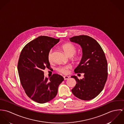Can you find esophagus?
I'll return each instance as SVG.
<instances>
[{
    "mask_svg": "<svg viewBox=\"0 0 124 124\" xmlns=\"http://www.w3.org/2000/svg\"><path fill=\"white\" fill-rule=\"evenodd\" d=\"M69 77L68 76H64V80H67V79H69Z\"/></svg>",
    "mask_w": 124,
    "mask_h": 124,
    "instance_id": "1",
    "label": "esophagus"
}]
</instances>
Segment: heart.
Returning <instances> with one entry per match:
<instances>
[{"instance_id":"b5f03b06","label":"heart","mask_w":124,"mask_h":124,"mask_svg":"<svg viewBox=\"0 0 124 124\" xmlns=\"http://www.w3.org/2000/svg\"><path fill=\"white\" fill-rule=\"evenodd\" d=\"M62 48L65 53L69 56H71L74 55L77 51V48L75 46L71 43H67L63 45ZM52 55H53V49H51L48 54V59L49 61H51L52 59ZM76 59H78L79 56L78 55H76L75 56ZM71 68V66L69 65H64L59 66L57 68V70L62 74H67L69 73V69Z\"/></svg>"}]
</instances>
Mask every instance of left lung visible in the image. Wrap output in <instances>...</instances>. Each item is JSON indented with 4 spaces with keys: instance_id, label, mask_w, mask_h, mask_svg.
<instances>
[{
    "instance_id": "left-lung-1",
    "label": "left lung",
    "mask_w": 124,
    "mask_h": 124,
    "mask_svg": "<svg viewBox=\"0 0 124 124\" xmlns=\"http://www.w3.org/2000/svg\"><path fill=\"white\" fill-rule=\"evenodd\" d=\"M70 40L82 48V59L74 71L84 74V78L80 80L75 76L71 77L77 82L72 92L81 100L92 99L102 91L107 80L108 64L104 52L99 43L88 36H75Z\"/></svg>"
}]
</instances>
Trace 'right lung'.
I'll list each match as a JSON object with an SVG mask.
<instances>
[{"label":"right lung","mask_w":124,"mask_h":124,"mask_svg":"<svg viewBox=\"0 0 124 124\" xmlns=\"http://www.w3.org/2000/svg\"><path fill=\"white\" fill-rule=\"evenodd\" d=\"M59 41V39L39 37L28 43L19 55L17 70L20 82L27 95L36 102L43 104L53 99L64 80L57 74L48 79L44 77L43 71L50 67L48 54Z\"/></svg>","instance_id":"right-lung-1"}]
</instances>
